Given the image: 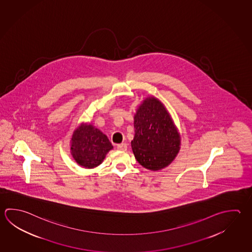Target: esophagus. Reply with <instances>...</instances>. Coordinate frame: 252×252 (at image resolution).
<instances>
[{
    "instance_id": "esophagus-1",
    "label": "esophagus",
    "mask_w": 252,
    "mask_h": 252,
    "mask_svg": "<svg viewBox=\"0 0 252 252\" xmlns=\"http://www.w3.org/2000/svg\"><path fill=\"white\" fill-rule=\"evenodd\" d=\"M117 149H118V150H121V151H125V150H127V144L123 143V144H119V145H117Z\"/></svg>"
}]
</instances>
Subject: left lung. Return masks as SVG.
<instances>
[{"mask_svg": "<svg viewBox=\"0 0 252 252\" xmlns=\"http://www.w3.org/2000/svg\"><path fill=\"white\" fill-rule=\"evenodd\" d=\"M134 128L131 148L143 167L157 170L174 160L179 153L180 135L159 99L152 96L143 101L134 115Z\"/></svg>", "mask_w": 252, "mask_h": 252, "instance_id": "8db88e82", "label": "left lung"}]
</instances>
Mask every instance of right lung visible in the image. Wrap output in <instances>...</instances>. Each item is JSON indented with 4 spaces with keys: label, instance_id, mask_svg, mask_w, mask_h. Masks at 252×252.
I'll return each instance as SVG.
<instances>
[{
    "label": "right lung",
    "instance_id": "obj_1",
    "mask_svg": "<svg viewBox=\"0 0 252 252\" xmlns=\"http://www.w3.org/2000/svg\"><path fill=\"white\" fill-rule=\"evenodd\" d=\"M113 146L105 134L92 124H82L73 131L71 154L80 166L92 169L101 164Z\"/></svg>",
    "mask_w": 252,
    "mask_h": 252
}]
</instances>
